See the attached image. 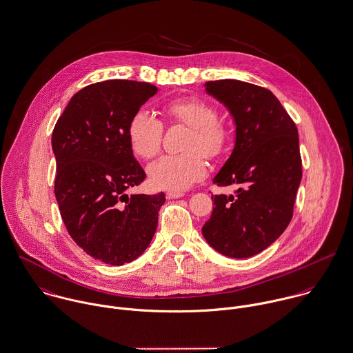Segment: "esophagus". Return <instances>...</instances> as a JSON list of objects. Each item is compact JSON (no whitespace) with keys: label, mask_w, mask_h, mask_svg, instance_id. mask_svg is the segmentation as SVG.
Returning a JSON list of instances; mask_svg holds the SVG:
<instances>
[{"label":"esophagus","mask_w":353,"mask_h":353,"mask_svg":"<svg viewBox=\"0 0 353 353\" xmlns=\"http://www.w3.org/2000/svg\"><path fill=\"white\" fill-rule=\"evenodd\" d=\"M184 194L183 192H176V191H169L166 192V198L168 199H179V198H183Z\"/></svg>","instance_id":"obj_1"}]
</instances>
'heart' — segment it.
Masks as SVG:
<instances>
[{
	"label": "heart",
	"instance_id": "heart-1",
	"mask_svg": "<svg viewBox=\"0 0 353 353\" xmlns=\"http://www.w3.org/2000/svg\"><path fill=\"white\" fill-rule=\"evenodd\" d=\"M166 116L192 128L184 154L163 155L148 166L151 183L162 190L181 192L206 176L208 168L201 150L209 157L219 155L228 144V131L219 124L218 113L209 102L196 98H180L165 105ZM163 125L150 112L139 109L128 124V141L132 151L144 159L157 155L162 145Z\"/></svg>",
	"mask_w": 353,
	"mask_h": 353
}]
</instances>
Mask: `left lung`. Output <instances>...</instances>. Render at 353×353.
I'll return each mask as SVG.
<instances>
[{
    "instance_id": "8db88e82",
    "label": "left lung",
    "mask_w": 353,
    "mask_h": 353,
    "mask_svg": "<svg viewBox=\"0 0 353 353\" xmlns=\"http://www.w3.org/2000/svg\"><path fill=\"white\" fill-rule=\"evenodd\" d=\"M205 87L236 125L233 151L212 183L237 191L212 196L214 210L202 233L216 252L250 258L273 244L292 219L301 181L297 128L268 88L233 79Z\"/></svg>"
}]
</instances>
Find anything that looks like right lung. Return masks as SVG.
<instances>
[{
  "label": "right lung",
  "mask_w": 353,
  "mask_h": 353,
  "mask_svg": "<svg viewBox=\"0 0 353 353\" xmlns=\"http://www.w3.org/2000/svg\"><path fill=\"white\" fill-rule=\"evenodd\" d=\"M158 88L134 80H105L77 91L52 137L54 194L73 241L113 266L135 261L150 245L165 194H135L145 173L134 157L128 124Z\"/></svg>",
  "instance_id": "obj_1"
}]
</instances>
